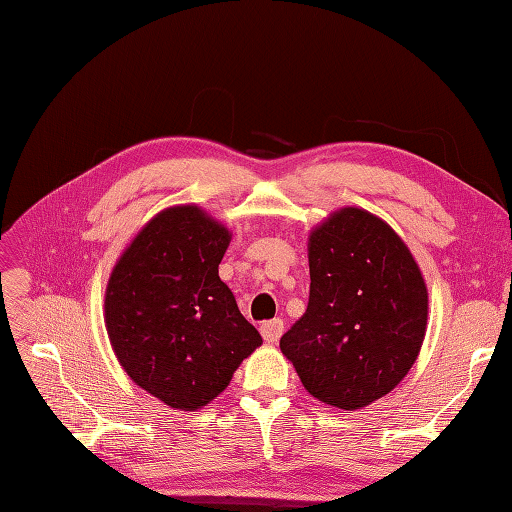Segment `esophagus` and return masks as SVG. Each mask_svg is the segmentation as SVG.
<instances>
[{
  "label": "esophagus",
  "instance_id": "1",
  "mask_svg": "<svg viewBox=\"0 0 512 512\" xmlns=\"http://www.w3.org/2000/svg\"><path fill=\"white\" fill-rule=\"evenodd\" d=\"M260 333H262V337H265V342H269V344L277 342V339H280L282 333H284V320L282 318H273V320L262 322Z\"/></svg>",
  "mask_w": 512,
  "mask_h": 512
}]
</instances>
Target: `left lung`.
<instances>
[{
    "label": "left lung",
    "instance_id": "left-lung-1",
    "mask_svg": "<svg viewBox=\"0 0 512 512\" xmlns=\"http://www.w3.org/2000/svg\"><path fill=\"white\" fill-rule=\"evenodd\" d=\"M309 301L280 348L324 404L359 410L401 382L427 327L421 269L395 230L342 209L309 235Z\"/></svg>",
    "mask_w": 512,
    "mask_h": 512
}]
</instances>
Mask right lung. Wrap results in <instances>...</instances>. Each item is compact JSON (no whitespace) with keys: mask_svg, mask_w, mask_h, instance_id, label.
I'll list each match as a JSON object with an SVG mask.
<instances>
[{"mask_svg":"<svg viewBox=\"0 0 512 512\" xmlns=\"http://www.w3.org/2000/svg\"><path fill=\"white\" fill-rule=\"evenodd\" d=\"M230 232L198 207L158 213L115 265L106 331L128 376L177 410L218 397L262 337L218 267Z\"/></svg>","mask_w":512,"mask_h":512,"instance_id":"right-lung-1","label":"right lung"}]
</instances>
